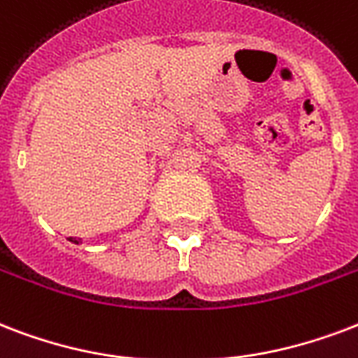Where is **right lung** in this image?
<instances>
[{
	"label": "right lung",
	"instance_id": "add662e5",
	"mask_svg": "<svg viewBox=\"0 0 358 358\" xmlns=\"http://www.w3.org/2000/svg\"><path fill=\"white\" fill-rule=\"evenodd\" d=\"M71 240V242H75V244H78V240H76V238H69Z\"/></svg>",
	"mask_w": 358,
	"mask_h": 358
}]
</instances>
